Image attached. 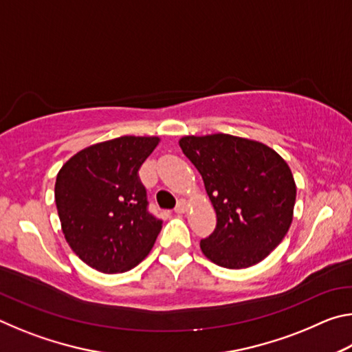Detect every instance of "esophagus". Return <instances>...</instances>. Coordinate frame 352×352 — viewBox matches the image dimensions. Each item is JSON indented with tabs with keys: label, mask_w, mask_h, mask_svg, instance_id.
<instances>
[{
	"label": "esophagus",
	"mask_w": 352,
	"mask_h": 352,
	"mask_svg": "<svg viewBox=\"0 0 352 352\" xmlns=\"http://www.w3.org/2000/svg\"><path fill=\"white\" fill-rule=\"evenodd\" d=\"M188 211V204H186V200H180L178 201V205H177V208H175V212H178V214H184Z\"/></svg>",
	"instance_id": "34e87169"
}]
</instances>
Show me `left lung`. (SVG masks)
Wrapping results in <instances>:
<instances>
[{
	"mask_svg": "<svg viewBox=\"0 0 352 352\" xmlns=\"http://www.w3.org/2000/svg\"><path fill=\"white\" fill-rule=\"evenodd\" d=\"M178 144L217 216L214 233L200 241L204 254L231 270L265 259L294 219L296 184L285 160L264 142L226 133L188 135Z\"/></svg>",
	"mask_w": 352,
	"mask_h": 352,
	"instance_id": "1",
	"label": "left lung"
}]
</instances>
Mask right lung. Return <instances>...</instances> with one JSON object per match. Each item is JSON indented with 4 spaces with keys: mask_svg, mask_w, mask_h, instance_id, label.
Here are the masks:
<instances>
[{
    "mask_svg": "<svg viewBox=\"0 0 352 352\" xmlns=\"http://www.w3.org/2000/svg\"><path fill=\"white\" fill-rule=\"evenodd\" d=\"M158 136H121L88 146L62 166L54 197L71 250L102 273L132 270L151 253L162 220L147 212L138 170Z\"/></svg>",
    "mask_w": 352,
    "mask_h": 352,
    "instance_id": "add662e5",
    "label": "right lung"
}]
</instances>
